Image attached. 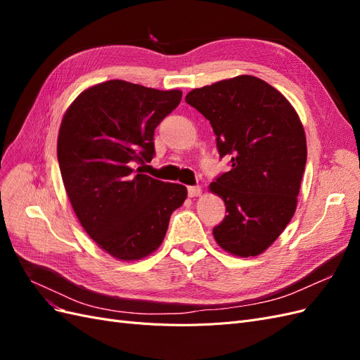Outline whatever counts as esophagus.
Masks as SVG:
<instances>
[{
  "label": "esophagus",
  "mask_w": 360,
  "mask_h": 360,
  "mask_svg": "<svg viewBox=\"0 0 360 360\" xmlns=\"http://www.w3.org/2000/svg\"><path fill=\"white\" fill-rule=\"evenodd\" d=\"M188 193H189L191 198H195V197H200V195L202 193V189L200 186H189Z\"/></svg>",
  "instance_id": "esophagus-1"
}]
</instances>
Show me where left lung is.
<instances>
[{
    "label": "left lung",
    "mask_w": 360,
    "mask_h": 360,
    "mask_svg": "<svg viewBox=\"0 0 360 360\" xmlns=\"http://www.w3.org/2000/svg\"><path fill=\"white\" fill-rule=\"evenodd\" d=\"M209 120L219 156L231 169L210 183L226 207L214 240L237 257H257L274 243L296 212L307 165V136L291 103L250 75L188 93Z\"/></svg>",
    "instance_id": "obj_1"
}]
</instances>
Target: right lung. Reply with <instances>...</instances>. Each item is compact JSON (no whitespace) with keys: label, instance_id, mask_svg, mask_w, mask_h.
Here are the masks:
<instances>
[{"label":"right lung","instance_id":"1","mask_svg":"<svg viewBox=\"0 0 360 360\" xmlns=\"http://www.w3.org/2000/svg\"><path fill=\"white\" fill-rule=\"evenodd\" d=\"M180 101V90L112 79L84 90L63 117L57 153L64 188L85 233L117 259L153 254L188 197L183 184L134 169L153 159L155 129Z\"/></svg>","mask_w":360,"mask_h":360}]
</instances>
